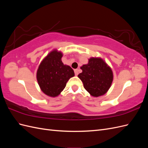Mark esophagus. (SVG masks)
Listing matches in <instances>:
<instances>
[{
  "label": "esophagus",
  "mask_w": 148,
  "mask_h": 148,
  "mask_svg": "<svg viewBox=\"0 0 148 148\" xmlns=\"http://www.w3.org/2000/svg\"><path fill=\"white\" fill-rule=\"evenodd\" d=\"M74 71H75V74L76 76H77L79 73V70L78 69H75L74 70Z\"/></svg>",
  "instance_id": "esophagus-1"
}]
</instances>
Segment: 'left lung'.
I'll list each match as a JSON object with an SVG mask.
<instances>
[{"mask_svg": "<svg viewBox=\"0 0 148 148\" xmlns=\"http://www.w3.org/2000/svg\"><path fill=\"white\" fill-rule=\"evenodd\" d=\"M82 72L78 77L82 80L84 89L92 96L105 95L113 81V72L110 67L101 58L91 57L88 64L80 67Z\"/></svg>", "mask_w": 148, "mask_h": 148, "instance_id": "8db88e82", "label": "left lung"}]
</instances>
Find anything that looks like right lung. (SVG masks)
I'll return each instance as SVG.
<instances>
[{
	"instance_id": "obj_1",
	"label": "right lung",
	"mask_w": 148,
	"mask_h": 148,
	"mask_svg": "<svg viewBox=\"0 0 148 148\" xmlns=\"http://www.w3.org/2000/svg\"><path fill=\"white\" fill-rule=\"evenodd\" d=\"M63 54L54 49L40 64L36 78L41 91L50 97H57L64 90L69 79L74 77L73 70L64 65L61 60Z\"/></svg>"
}]
</instances>
